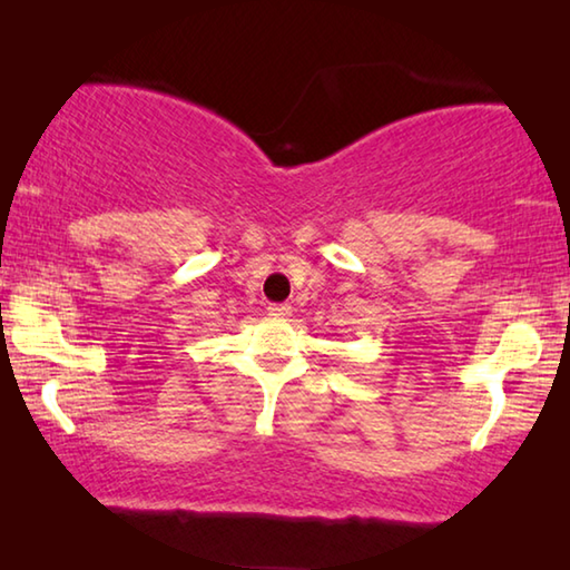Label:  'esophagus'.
Segmentation results:
<instances>
[{
	"instance_id": "obj_1",
	"label": "esophagus",
	"mask_w": 570,
	"mask_h": 570,
	"mask_svg": "<svg viewBox=\"0 0 570 570\" xmlns=\"http://www.w3.org/2000/svg\"><path fill=\"white\" fill-rule=\"evenodd\" d=\"M268 314L278 316V320H284V316L292 314V306H288V304H268Z\"/></svg>"
}]
</instances>
